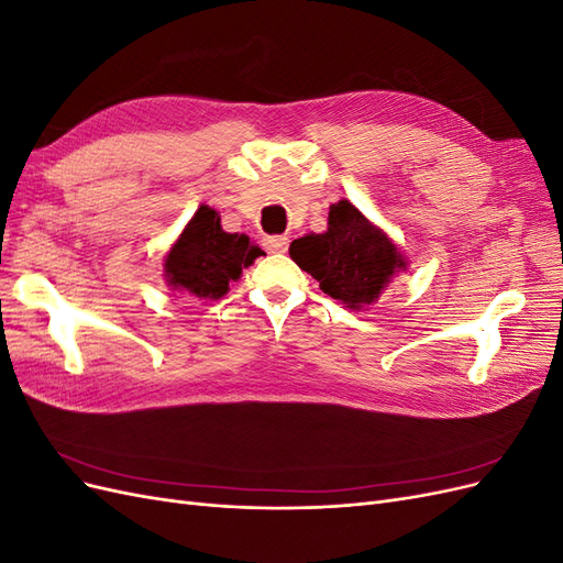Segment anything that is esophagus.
<instances>
[{
	"label": "esophagus",
	"instance_id": "esophagus-1",
	"mask_svg": "<svg viewBox=\"0 0 563 563\" xmlns=\"http://www.w3.org/2000/svg\"><path fill=\"white\" fill-rule=\"evenodd\" d=\"M263 246L267 253H284L288 249V236H265Z\"/></svg>",
	"mask_w": 563,
	"mask_h": 563
}]
</instances>
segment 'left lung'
I'll return each instance as SVG.
<instances>
[{"mask_svg": "<svg viewBox=\"0 0 563 563\" xmlns=\"http://www.w3.org/2000/svg\"><path fill=\"white\" fill-rule=\"evenodd\" d=\"M288 253L319 282L323 294L350 310L378 300L391 277L406 269L395 242L347 199L331 203L327 232L300 236Z\"/></svg>", "mask_w": 563, "mask_h": 563, "instance_id": "obj_1", "label": "left lung"}]
</instances>
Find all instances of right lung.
<instances>
[{"label":"right lung","mask_w":563,"mask_h":563,"mask_svg":"<svg viewBox=\"0 0 563 563\" xmlns=\"http://www.w3.org/2000/svg\"><path fill=\"white\" fill-rule=\"evenodd\" d=\"M258 255H263V249L246 234L225 232L218 211L199 207L166 253L164 277L174 291L218 300Z\"/></svg>","instance_id":"1"}]
</instances>
